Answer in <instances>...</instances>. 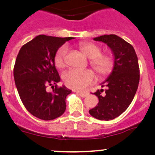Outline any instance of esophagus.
Wrapping results in <instances>:
<instances>
[{
  "mask_svg": "<svg viewBox=\"0 0 155 155\" xmlns=\"http://www.w3.org/2000/svg\"><path fill=\"white\" fill-rule=\"evenodd\" d=\"M78 93L79 95L81 97H82V98H85V97H87L88 95V93L84 92V91H78Z\"/></svg>",
  "mask_w": 155,
  "mask_h": 155,
  "instance_id": "esophagus-1",
  "label": "esophagus"
}]
</instances>
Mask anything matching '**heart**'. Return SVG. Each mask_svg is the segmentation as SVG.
I'll list each match as a JSON object with an SVG mask.
<instances>
[{
  "mask_svg": "<svg viewBox=\"0 0 155 155\" xmlns=\"http://www.w3.org/2000/svg\"><path fill=\"white\" fill-rule=\"evenodd\" d=\"M79 50L89 59L91 68L99 77L109 74L114 67L113 57L109 54H102V48L92 42H81L78 45ZM68 48L61 46L56 53L54 63L57 68H63L65 65ZM94 79V74L89 70L79 71L71 69L64 75V81L66 85L75 90H82L89 85Z\"/></svg>",
  "mask_w": 155,
  "mask_h": 155,
  "instance_id": "b5f03b06",
  "label": "heart"
}]
</instances>
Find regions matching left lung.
<instances>
[{
  "instance_id": "1",
  "label": "left lung",
  "mask_w": 155,
  "mask_h": 155,
  "mask_svg": "<svg viewBox=\"0 0 155 155\" xmlns=\"http://www.w3.org/2000/svg\"><path fill=\"white\" fill-rule=\"evenodd\" d=\"M102 42L112 50L114 67L107 79L102 82L105 90L94 94L98 103L90 109L91 116L99 120H111L118 117L130 105L137 90L140 81L138 59L134 47L116 35H104L94 38Z\"/></svg>"
}]
</instances>
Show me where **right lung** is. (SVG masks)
Segmentation results:
<instances>
[{
	"mask_svg": "<svg viewBox=\"0 0 155 155\" xmlns=\"http://www.w3.org/2000/svg\"><path fill=\"white\" fill-rule=\"evenodd\" d=\"M74 37L39 35L22 46L14 68V78L18 92L27 110L37 118L52 120L66 110V97L71 93L61 81L54 57L59 48ZM50 85L51 93L46 90Z\"/></svg>",
	"mask_w": 155,
	"mask_h": 155,
	"instance_id": "add662e5",
	"label": "right lung"
}]
</instances>
